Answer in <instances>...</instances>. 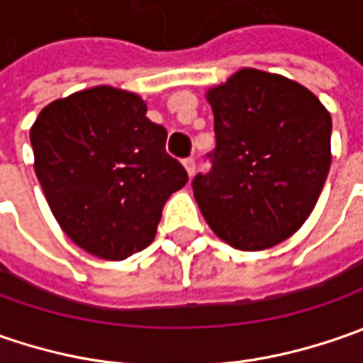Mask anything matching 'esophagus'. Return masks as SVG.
Returning a JSON list of instances; mask_svg holds the SVG:
<instances>
[{
  "instance_id": "1",
  "label": "esophagus",
  "mask_w": 363,
  "mask_h": 363,
  "mask_svg": "<svg viewBox=\"0 0 363 363\" xmlns=\"http://www.w3.org/2000/svg\"><path fill=\"white\" fill-rule=\"evenodd\" d=\"M184 167H186V172H188V175L191 177V175L196 174V160H194V157L184 160Z\"/></svg>"
}]
</instances>
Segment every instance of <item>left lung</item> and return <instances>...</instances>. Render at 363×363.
Segmentation results:
<instances>
[{
    "mask_svg": "<svg viewBox=\"0 0 363 363\" xmlns=\"http://www.w3.org/2000/svg\"><path fill=\"white\" fill-rule=\"evenodd\" d=\"M216 149L194 177V198L220 240L264 250L313 212L331 165V115L291 78L240 68L212 86Z\"/></svg>",
    "mask_w": 363,
    "mask_h": 363,
    "instance_id": "8db88e82",
    "label": "left lung"
}]
</instances>
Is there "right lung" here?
I'll use <instances>...</instances> for the list:
<instances>
[{"label":"right lung","instance_id":"obj_1","mask_svg":"<svg viewBox=\"0 0 363 363\" xmlns=\"http://www.w3.org/2000/svg\"><path fill=\"white\" fill-rule=\"evenodd\" d=\"M34 169L60 228L82 250L125 260L153 242L163 203L188 184L167 131L135 92L92 86L44 106L30 129Z\"/></svg>","mask_w":363,"mask_h":363}]
</instances>
